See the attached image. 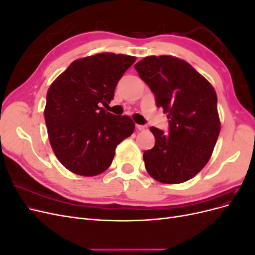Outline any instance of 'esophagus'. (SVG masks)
<instances>
[{
  "mask_svg": "<svg viewBox=\"0 0 255 255\" xmlns=\"http://www.w3.org/2000/svg\"><path fill=\"white\" fill-rule=\"evenodd\" d=\"M136 128L138 130H145L146 129L145 126H140V125H136Z\"/></svg>",
  "mask_w": 255,
  "mask_h": 255,
  "instance_id": "34e87169",
  "label": "esophagus"
}]
</instances>
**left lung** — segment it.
I'll list each match as a JSON object with an SVG mask.
<instances>
[{
	"instance_id": "left-lung-1",
	"label": "left lung",
	"mask_w": 255,
	"mask_h": 255,
	"mask_svg": "<svg viewBox=\"0 0 255 255\" xmlns=\"http://www.w3.org/2000/svg\"><path fill=\"white\" fill-rule=\"evenodd\" d=\"M169 119V133L150 128L155 144L143 152L148 173L179 184L202 170L220 132L217 96L188 63L173 56H148L134 66Z\"/></svg>"
}]
</instances>
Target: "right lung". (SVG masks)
I'll return each mask as SVG.
<instances>
[{
  "label": "right lung",
  "mask_w": 255,
  "mask_h": 255,
  "mask_svg": "<svg viewBox=\"0 0 255 255\" xmlns=\"http://www.w3.org/2000/svg\"><path fill=\"white\" fill-rule=\"evenodd\" d=\"M136 57L101 53L76 59L53 82L44 110L52 149L68 170L84 176L105 171L115 150L133 134L128 116L100 107L110 103L115 88Z\"/></svg>",
  "instance_id": "obj_1"
}]
</instances>
